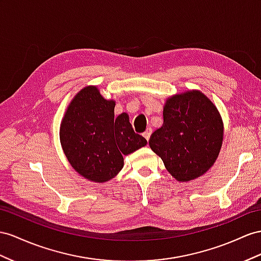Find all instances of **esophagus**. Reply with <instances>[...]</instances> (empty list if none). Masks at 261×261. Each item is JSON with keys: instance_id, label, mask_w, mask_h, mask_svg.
<instances>
[{"instance_id": "obj_1", "label": "esophagus", "mask_w": 261, "mask_h": 261, "mask_svg": "<svg viewBox=\"0 0 261 261\" xmlns=\"http://www.w3.org/2000/svg\"><path fill=\"white\" fill-rule=\"evenodd\" d=\"M151 135H152V129H151V128H148V129L145 130V132L143 133V137H144L146 140H149L150 137H151Z\"/></svg>"}]
</instances>
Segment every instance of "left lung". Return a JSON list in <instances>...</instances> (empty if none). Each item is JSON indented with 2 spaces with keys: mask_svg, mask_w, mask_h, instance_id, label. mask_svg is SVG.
<instances>
[{
  "mask_svg": "<svg viewBox=\"0 0 261 261\" xmlns=\"http://www.w3.org/2000/svg\"><path fill=\"white\" fill-rule=\"evenodd\" d=\"M163 124L152 133L150 148L178 182H190L208 171L218 158L224 138L216 106L199 90L166 99Z\"/></svg>",
  "mask_w": 261,
  "mask_h": 261,
  "instance_id": "obj_1",
  "label": "left lung"
}]
</instances>
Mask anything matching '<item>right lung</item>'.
<instances>
[{"label":"right lung","instance_id":"right-lung-1","mask_svg":"<svg viewBox=\"0 0 261 261\" xmlns=\"http://www.w3.org/2000/svg\"><path fill=\"white\" fill-rule=\"evenodd\" d=\"M116 101L97 86H86L67 107L59 128L65 155L78 174L105 183L123 168V155L146 145L133 131L128 113L115 117Z\"/></svg>","mask_w":261,"mask_h":261}]
</instances>
